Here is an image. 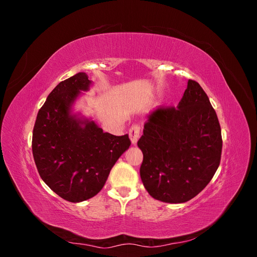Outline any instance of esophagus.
Wrapping results in <instances>:
<instances>
[{
  "label": "esophagus",
  "instance_id": "obj_1",
  "mask_svg": "<svg viewBox=\"0 0 257 257\" xmlns=\"http://www.w3.org/2000/svg\"><path fill=\"white\" fill-rule=\"evenodd\" d=\"M139 135H141V125H138V124H134V125H132L131 128L128 130V136L132 141V144L135 145L138 141Z\"/></svg>",
  "mask_w": 257,
  "mask_h": 257
}]
</instances>
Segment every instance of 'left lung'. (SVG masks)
Listing matches in <instances>:
<instances>
[{"label": "left lung", "mask_w": 257, "mask_h": 257, "mask_svg": "<svg viewBox=\"0 0 257 257\" xmlns=\"http://www.w3.org/2000/svg\"><path fill=\"white\" fill-rule=\"evenodd\" d=\"M221 126L206 92L195 80L177 107H159L137 143L144 154L141 178L150 195L185 203L203 191L220 165Z\"/></svg>", "instance_id": "left-lung-1"}]
</instances>
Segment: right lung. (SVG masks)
Returning <instances> with one entry per match:
<instances>
[{"label": "right lung", "mask_w": 257, "mask_h": 257, "mask_svg": "<svg viewBox=\"0 0 257 257\" xmlns=\"http://www.w3.org/2000/svg\"><path fill=\"white\" fill-rule=\"evenodd\" d=\"M91 81L78 73L61 81L36 116L32 151L38 174L60 197L87 200L103 189L115 162L128 149V135L104 133L93 121L71 114L80 91Z\"/></svg>", "instance_id": "obj_1"}]
</instances>
